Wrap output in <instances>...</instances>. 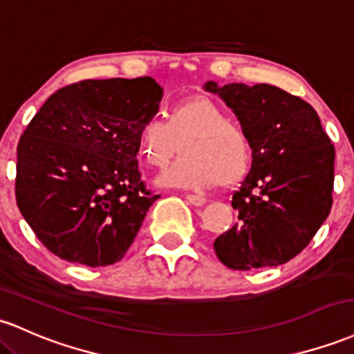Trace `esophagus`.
<instances>
[{
  "mask_svg": "<svg viewBox=\"0 0 354 354\" xmlns=\"http://www.w3.org/2000/svg\"><path fill=\"white\" fill-rule=\"evenodd\" d=\"M186 201H188L189 205H193V207H203V205L207 203V198L200 195H186Z\"/></svg>",
  "mask_w": 354,
  "mask_h": 354,
  "instance_id": "34e87169",
  "label": "esophagus"
}]
</instances>
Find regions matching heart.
I'll return each mask as SVG.
<instances>
[{
	"label": "heart",
	"instance_id": "obj_1",
	"mask_svg": "<svg viewBox=\"0 0 354 354\" xmlns=\"http://www.w3.org/2000/svg\"><path fill=\"white\" fill-rule=\"evenodd\" d=\"M139 156L151 168L162 169L183 151L158 185L168 188L207 189L234 185L248 171L252 149L248 136L239 124L228 120L220 104L196 95L174 104L168 122L147 118L136 134Z\"/></svg>",
	"mask_w": 354,
	"mask_h": 354
}]
</instances>
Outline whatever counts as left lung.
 <instances>
[{
	"instance_id": "8db88e82",
	"label": "left lung",
	"mask_w": 354,
	"mask_h": 354,
	"mask_svg": "<svg viewBox=\"0 0 354 354\" xmlns=\"http://www.w3.org/2000/svg\"><path fill=\"white\" fill-rule=\"evenodd\" d=\"M203 88L234 111L252 149L232 198L240 221L215 240L216 257L235 270L289 262L331 212L335 146L313 106L275 85L208 80Z\"/></svg>"
}]
</instances>
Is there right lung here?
<instances>
[{
    "label": "right lung",
    "instance_id": "1",
    "mask_svg": "<svg viewBox=\"0 0 354 354\" xmlns=\"http://www.w3.org/2000/svg\"><path fill=\"white\" fill-rule=\"evenodd\" d=\"M162 87L151 77L82 80L46 99L18 142L17 203L52 254L111 266L134 242L151 195L136 134Z\"/></svg>",
    "mask_w": 354,
    "mask_h": 354
}]
</instances>
